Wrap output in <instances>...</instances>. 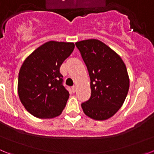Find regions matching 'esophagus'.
Masks as SVG:
<instances>
[{"label":"esophagus","mask_w":154,"mask_h":154,"mask_svg":"<svg viewBox=\"0 0 154 154\" xmlns=\"http://www.w3.org/2000/svg\"><path fill=\"white\" fill-rule=\"evenodd\" d=\"M72 89L73 92H76V90H77V86H76V85H74V86H73Z\"/></svg>","instance_id":"1"}]
</instances>
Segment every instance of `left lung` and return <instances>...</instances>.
<instances>
[{"mask_svg": "<svg viewBox=\"0 0 154 154\" xmlns=\"http://www.w3.org/2000/svg\"><path fill=\"white\" fill-rule=\"evenodd\" d=\"M90 77L91 96L82 104L87 116L106 120L121 108L130 88V78L123 59L97 39L75 43Z\"/></svg>", "mask_w": 154, "mask_h": 154, "instance_id": "left-lung-1", "label": "left lung"}]
</instances>
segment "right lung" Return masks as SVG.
<instances>
[{
    "label": "right lung",
    "mask_w": 154,
    "mask_h": 154,
    "mask_svg": "<svg viewBox=\"0 0 154 154\" xmlns=\"http://www.w3.org/2000/svg\"><path fill=\"white\" fill-rule=\"evenodd\" d=\"M73 42L50 41L39 46L23 62L17 92L27 111L39 119L61 115L69 93L62 85L60 66L72 53Z\"/></svg>",
    "instance_id": "add662e5"
}]
</instances>
